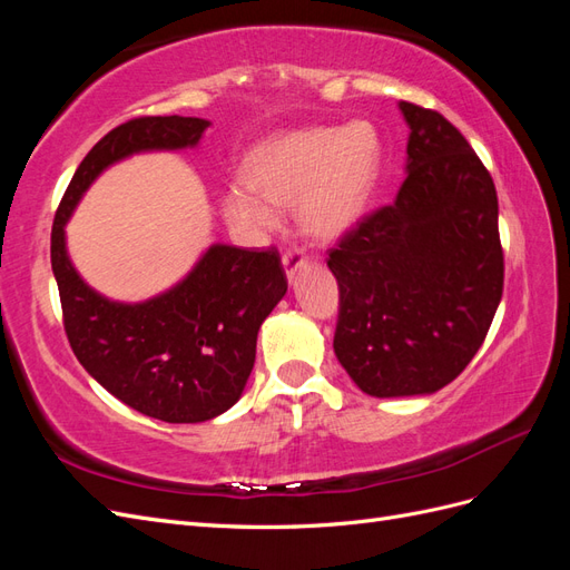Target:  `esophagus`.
<instances>
[{"mask_svg":"<svg viewBox=\"0 0 570 570\" xmlns=\"http://www.w3.org/2000/svg\"><path fill=\"white\" fill-rule=\"evenodd\" d=\"M306 264H308V258H306V254H304L302 249H289V252L283 256V266H285L287 281L295 283L297 275L306 268Z\"/></svg>","mask_w":570,"mask_h":570,"instance_id":"1","label":"esophagus"}]
</instances>
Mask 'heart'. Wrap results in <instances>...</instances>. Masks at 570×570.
<instances>
[{"instance_id": "heart-1", "label": "heart", "mask_w": 570, "mask_h": 570, "mask_svg": "<svg viewBox=\"0 0 570 570\" xmlns=\"http://www.w3.org/2000/svg\"><path fill=\"white\" fill-rule=\"evenodd\" d=\"M245 187L220 202L230 226L247 235L278 228L275 206L295 204L302 233L337 239L366 216L383 176V140L368 120L347 126H314L275 135L245 164Z\"/></svg>"}]
</instances>
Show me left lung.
<instances>
[{"mask_svg":"<svg viewBox=\"0 0 570 570\" xmlns=\"http://www.w3.org/2000/svg\"><path fill=\"white\" fill-rule=\"evenodd\" d=\"M406 178L394 204L331 249L333 350L371 396L433 394L469 366L504 287L488 168L442 114L400 101Z\"/></svg>","mask_w":570,"mask_h":570,"instance_id":"8db88e82","label":"left lung"}]
</instances>
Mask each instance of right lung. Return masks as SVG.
Returning a JSON list of instances; mask_svg holds the SVG:
<instances>
[{
  "label": "right lung",
  "mask_w": 570,
  "mask_h": 570,
  "mask_svg": "<svg viewBox=\"0 0 570 570\" xmlns=\"http://www.w3.org/2000/svg\"><path fill=\"white\" fill-rule=\"evenodd\" d=\"M209 126L195 116H145L114 128L80 161L51 226V271L73 354L116 400L166 423L212 421L243 396L258 327L287 292L281 256L218 243L157 297L116 302L80 278L66 223L109 166L193 149Z\"/></svg>",
  "instance_id": "1"
}]
</instances>
